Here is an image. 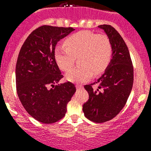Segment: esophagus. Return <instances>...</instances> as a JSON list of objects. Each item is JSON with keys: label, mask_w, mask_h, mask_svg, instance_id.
Masks as SVG:
<instances>
[{"label": "esophagus", "mask_w": 151, "mask_h": 151, "mask_svg": "<svg viewBox=\"0 0 151 151\" xmlns=\"http://www.w3.org/2000/svg\"><path fill=\"white\" fill-rule=\"evenodd\" d=\"M83 86L82 85H76V88L77 89H79V88H82Z\"/></svg>", "instance_id": "34e87169"}]
</instances>
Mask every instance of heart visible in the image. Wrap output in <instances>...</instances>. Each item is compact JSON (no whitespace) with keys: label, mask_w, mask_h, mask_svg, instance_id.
<instances>
[{"label":"heart","mask_w":151,"mask_h":151,"mask_svg":"<svg viewBox=\"0 0 151 151\" xmlns=\"http://www.w3.org/2000/svg\"><path fill=\"white\" fill-rule=\"evenodd\" d=\"M65 47H57L54 57L63 71H69L78 58L77 68L66 74V78L79 83L87 81L94 75L104 71L112 57V45L105 35H96L89 31H81L65 41Z\"/></svg>","instance_id":"b5f03b06"}]
</instances>
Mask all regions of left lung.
Returning <instances> with one entry per match:
<instances>
[{
	"label": "left lung",
	"mask_w": 151,
	"mask_h": 151,
	"mask_svg": "<svg viewBox=\"0 0 151 151\" xmlns=\"http://www.w3.org/2000/svg\"><path fill=\"white\" fill-rule=\"evenodd\" d=\"M98 28L104 31L111 42L112 59L95 82L85 85L89 99L82 110L89 120L102 123L118 115L125 105L132 89L134 71L128 47L119 33L110 25ZM93 84L98 85L96 90L92 88Z\"/></svg>",
	"instance_id": "1"
}]
</instances>
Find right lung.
Here are the masks:
<instances>
[{
	"label": "right lung",
	"instance_id": "obj_1",
	"mask_svg": "<svg viewBox=\"0 0 151 151\" xmlns=\"http://www.w3.org/2000/svg\"><path fill=\"white\" fill-rule=\"evenodd\" d=\"M74 30L41 26L28 36L19 54L16 66L19 98L29 115L42 123L61 119L76 91L71 82L59 84L63 75L54 57L57 42Z\"/></svg>",
	"mask_w": 151,
	"mask_h": 151
}]
</instances>
